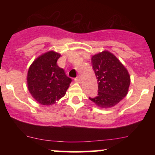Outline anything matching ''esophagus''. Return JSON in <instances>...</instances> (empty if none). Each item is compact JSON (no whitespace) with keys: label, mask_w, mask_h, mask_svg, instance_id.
Instances as JSON below:
<instances>
[{"label":"esophagus","mask_w":155,"mask_h":155,"mask_svg":"<svg viewBox=\"0 0 155 155\" xmlns=\"http://www.w3.org/2000/svg\"><path fill=\"white\" fill-rule=\"evenodd\" d=\"M74 80H75L76 82H77V83L81 82V78H80L79 76H77V77L75 78V79H74Z\"/></svg>","instance_id":"obj_1"}]
</instances>
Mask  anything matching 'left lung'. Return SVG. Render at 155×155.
<instances>
[{
    "label": "left lung",
    "instance_id": "obj_1",
    "mask_svg": "<svg viewBox=\"0 0 155 155\" xmlns=\"http://www.w3.org/2000/svg\"><path fill=\"white\" fill-rule=\"evenodd\" d=\"M92 65L98 84L97 96L89 97L101 108L116 106L128 92L130 76L114 54L103 51L92 56Z\"/></svg>",
    "mask_w": 155,
    "mask_h": 155
}]
</instances>
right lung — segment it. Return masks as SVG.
<instances>
[{
  "label": "right lung",
  "instance_id": "right-lung-1",
  "mask_svg": "<svg viewBox=\"0 0 155 155\" xmlns=\"http://www.w3.org/2000/svg\"><path fill=\"white\" fill-rule=\"evenodd\" d=\"M60 54L49 51L38 57L28 71L27 84L32 97L43 106H51L66 93L71 79L57 65Z\"/></svg>",
  "mask_w": 155,
  "mask_h": 155
}]
</instances>
